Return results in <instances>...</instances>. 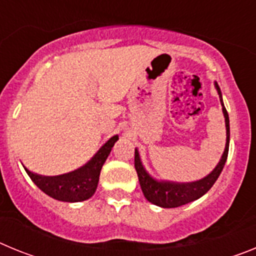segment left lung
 <instances>
[{"label": "left lung", "instance_id": "1", "mask_svg": "<svg viewBox=\"0 0 256 256\" xmlns=\"http://www.w3.org/2000/svg\"><path fill=\"white\" fill-rule=\"evenodd\" d=\"M216 91L219 94V98H220L222 108H223V114L226 118V130H227V142H226L224 152L222 155V159L219 164L216 165V169L206 176L205 178L200 180L192 183H172V182H158V180H152L148 174V172L144 170L142 166L141 160H140L138 151H134V168L138 176L140 184H141L142 192H144V198H148L150 202L158 205L162 208H178L182 205H186L188 202L198 200L201 196L205 195L208 191L212 187V184L218 180L219 174L222 173L224 164L227 162L228 156V148H230V118H228V112L226 110L224 105H223V100H222L220 88L216 83Z\"/></svg>", "mask_w": 256, "mask_h": 256}]
</instances>
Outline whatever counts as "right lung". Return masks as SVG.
Listing matches in <instances>:
<instances>
[{
  "instance_id": "1",
  "label": "right lung",
  "mask_w": 256,
  "mask_h": 256,
  "mask_svg": "<svg viewBox=\"0 0 256 256\" xmlns=\"http://www.w3.org/2000/svg\"><path fill=\"white\" fill-rule=\"evenodd\" d=\"M116 141L118 136L112 137L84 166L72 173L62 174L58 177H42L32 173L26 168V172L30 180L37 184L38 188L42 190L52 198L66 201V202L84 201L91 198L96 191L100 180L101 168Z\"/></svg>"
}]
</instances>
